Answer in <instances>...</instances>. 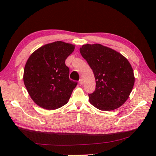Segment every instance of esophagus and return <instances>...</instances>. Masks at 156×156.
Segmentation results:
<instances>
[{"instance_id":"esophagus-1","label":"esophagus","mask_w":156,"mask_h":156,"mask_svg":"<svg viewBox=\"0 0 156 156\" xmlns=\"http://www.w3.org/2000/svg\"><path fill=\"white\" fill-rule=\"evenodd\" d=\"M79 84H80V85H83V81L82 79H81L80 80H79Z\"/></svg>"}]
</instances>
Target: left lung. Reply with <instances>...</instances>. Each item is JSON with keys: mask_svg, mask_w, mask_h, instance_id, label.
I'll list each match as a JSON object with an SVG mask.
<instances>
[{"mask_svg": "<svg viewBox=\"0 0 156 156\" xmlns=\"http://www.w3.org/2000/svg\"><path fill=\"white\" fill-rule=\"evenodd\" d=\"M79 50L95 77V90L89 94L90 103L105 111L121 107L134 85V71L128 59L99 44H85Z\"/></svg>", "mask_w": 156, "mask_h": 156, "instance_id": "obj_1", "label": "left lung"}]
</instances>
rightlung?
Here are the masks:
<instances>
[{"label":"right lung","mask_w":156,"mask_h":156,"mask_svg":"<svg viewBox=\"0 0 156 156\" xmlns=\"http://www.w3.org/2000/svg\"><path fill=\"white\" fill-rule=\"evenodd\" d=\"M75 45L57 41L45 44L29 57L24 70V83L36 105L55 110L67 103L77 83L69 79L66 59Z\"/></svg>","instance_id":"right-lung-1"}]
</instances>
